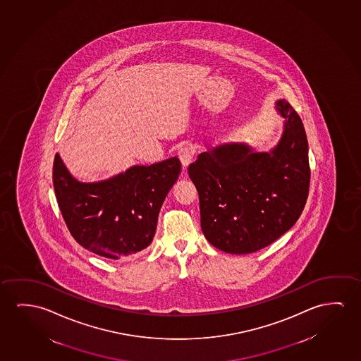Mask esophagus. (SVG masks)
<instances>
[{"label": "esophagus", "instance_id": "obj_1", "mask_svg": "<svg viewBox=\"0 0 361 361\" xmlns=\"http://www.w3.org/2000/svg\"><path fill=\"white\" fill-rule=\"evenodd\" d=\"M178 155L180 161L183 164V169H186V167L192 162L195 150L192 149V147H190V145H183V147L178 149Z\"/></svg>", "mask_w": 361, "mask_h": 361}]
</instances>
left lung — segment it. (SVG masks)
I'll list each match as a JSON object with an SVG mask.
<instances>
[{
    "label": "left lung",
    "mask_w": 361,
    "mask_h": 361,
    "mask_svg": "<svg viewBox=\"0 0 361 361\" xmlns=\"http://www.w3.org/2000/svg\"><path fill=\"white\" fill-rule=\"evenodd\" d=\"M284 133L269 152L231 142L201 152L188 166L201 228L212 246L246 255L269 246L298 221L310 183L308 140L298 113L278 100Z\"/></svg>",
    "instance_id": "left-lung-1"
}]
</instances>
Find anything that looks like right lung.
<instances>
[{
  "instance_id": "1",
  "label": "right lung",
  "mask_w": 361,
  "mask_h": 361,
  "mask_svg": "<svg viewBox=\"0 0 361 361\" xmlns=\"http://www.w3.org/2000/svg\"><path fill=\"white\" fill-rule=\"evenodd\" d=\"M180 173L181 162L171 157L105 181L79 183L56 154L53 186L74 240L98 256L119 259L150 246L162 202Z\"/></svg>"
}]
</instances>
